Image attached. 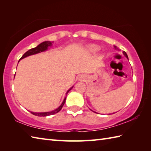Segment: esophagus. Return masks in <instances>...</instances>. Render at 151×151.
<instances>
[{
  "mask_svg": "<svg viewBox=\"0 0 151 151\" xmlns=\"http://www.w3.org/2000/svg\"><path fill=\"white\" fill-rule=\"evenodd\" d=\"M78 79L79 80V81H84V80L86 79V76H84V75H80V76H78Z\"/></svg>",
  "mask_w": 151,
  "mask_h": 151,
  "instance_id": "34e87169",
  "label": "esophagus"
}]
</instances>
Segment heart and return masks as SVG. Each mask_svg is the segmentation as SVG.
Here are the masks:
<instances>
[{
	"label": "heart",
	"mask_w": 151,
	"mask_h": 151,
	"mask_svg": "<svg viewBox=\"0 0 151 151\" xmlns=\"http://www.w3.org/2000/svg\"><path fill=\"white\" fill-rule=\"evenodd\" d=\"M88 49L90 52L95 53L99 51V47L98 45H90L88 46Z\"/></svg>",
	"instance_id": "1"
}]
</instances>
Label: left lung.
Instances as JSON below:
<instances>
[{"label":"left lung","mask_w":151,"mask_h":151,"mask_svg":"<svg viewBox=\"0 0 151 151\" xmlns=\"http://www.w3.org/2000/svg\"><path fill=\"white\" fill-rule=\"evenodd\" d=\"M114 48H115V49H117V50L118 49H117V47H116V46H114ZM123 54H124V56L125 57H126V58H127L128 60H129V58H128V56H127V54L126 52H124V51H123ZM91 111H93V110H91ZM93 112H95V111H93ZM95 113H96V112H95ZM113 114H114V113H113Z\"/></svg>","instance_id":"1"}]
</instances>
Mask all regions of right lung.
<instances>
[{"label": "right lung", "mask_w": 151, "mask_h": 151, "mask_svg": "<svg viewBox=\"0 0 151 151\" xmlns=\"http://www.w3.org/2000/svg\"><path fill=\"white\" fill-rule=\"evenodd\" d=\"M52 43H53V42H51V41H44V42H42L41 43H40V45H38L36 47L33 48V49H31L29 50H28L27 52H25L23 54V55H22V56L21 58L19 59V61H20L22 59L24 58L29 56L34 55V54H36L42 52H45V51H46L47 50H48L49 47H50L52 45ZM14 77H15V76H14ZM73 88V86H72V87L70 88L69 89V90L67 91L66 96H67V93H69V91ZM65 99H66V97L64 98L62 103L61 104L60 106L58 108L55 109V110H52V111H47V112H33V111H30V112L33 115H36V116H39V117H46V116H49V115H51L57 114L58 112H59L61 110H62L63 106L64 105V104H65Z\"/></svg>", "instance_id": "obj_1"}]
</instances>
